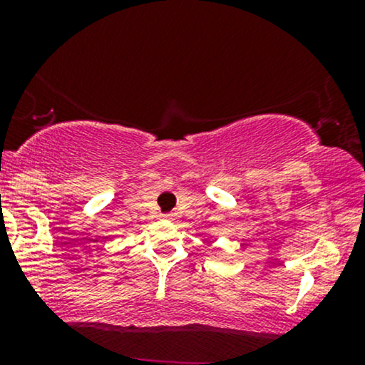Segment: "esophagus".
Returning <instances> with one entry per match:
<instances>
[{
    "label": "esophagus",
    "mask_w": 365,
    "mask_h": 365,
    "mask_svg": "<svg viewBox=\"0 0 365 365\" xmlns=\"http://www.w3.org/2000/svg\"><path fill=\"white\" fill-rule=\"evenodd\" d=\"M163 217H165V220H175V215H165Z\"/></svg>",
    "instance_id": "esophagus-1"
}]
</instances>
